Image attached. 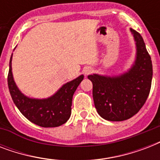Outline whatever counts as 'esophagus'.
<instances>
[{
    "label": "esophagus",
    "instance_id": "34e87169",
    "mask_svg": "<svg viewBox=\"0 0 160 160\" xmlns=\"http://www.w3.org/2000/svg\"><path fill=\"white\" fill-rule=\"evenodd\" d=\"M91 72H92V69H91V68H87V69L85 70V75H89V74H90Z\"/></svg>",
    "mask_w": 160,
    "mask_h": 160
}]
</instances>
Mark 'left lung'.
Returning <instances> with one entry per match:
<instances>
[{
  "mask_svg": "<svg viewBox=\"0 0 160 160\" xmlns=\"http://www.w3.org/2000/svg\"><path fill=\"white\" fill-rule=\"evenodd\" d=\"M130 31L137 47L133 67L116 77L88 76L93 84V99L98 114L109 121H123L136 114L144 105L151 89V57L141 35L133 29Z\"/></svg>",
  "mask_w": 160,
  "mask_h": 160,
  "instance_id": "left-lung-1",
  "label": "left lung"
}]
</instances>
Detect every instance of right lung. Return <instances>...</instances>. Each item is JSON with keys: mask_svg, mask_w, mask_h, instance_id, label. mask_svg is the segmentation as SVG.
I'll return each mask as SVG.
<instances>
[{"mask_svg": "<svg viewBox=\"0 0 160 160\" xmlns=\"http://www.w3.org/2000/svg\"><path fill=\"white\" fill-rule=\"evenodd\" d=\"M11 55L7 82L13 102L26 119L39 126L51 128L62 125L70 119L74 93L84 79L80 75L66 83L55 95L46 100L31 99L21 94L15 84L11 72Z\"/></svg>", "mask_w": 160, "mask_h": 160, "instance_id": "1", "label": "right lung"}]
</instances>
